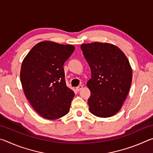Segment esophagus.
Returning <instances> with one entry per match:
<instances>
[{
  "label": "esophagus",
  "instance_id": "obj_1",
  "mask_svg": "<svg viewBox=\"0 0 153 153\" xmlns=\"http://www.w3.org/2000/svg\"><path fill=\"white\" fill-rule=\"evenodd\" d=\"M83 88V86H82V85H79V86H77V88H76V90H77V91H79V90H82Z\"/></svg>",
  "mask_w": 153,
  "mask_h": 153
}]
</instances>
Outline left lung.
Instances as JSON below:
<instances>
[{
	"mask_svg": "<svg viewBox=\"0 0 153 153\" xmlns=\"http://www.w3.org/2000/svg\"><path fill=\"white\" fill-rule=\"evenodd\" d=\"M91 69L87 82L91 92L90 112L98 117H109L121 109L132 81V69L121 49L110 43L95 42L81 45Z\"/></svg>",
	"mask_w": 153,
	"mask_h": 153,
	"instance_id": "1",
	"label": "left lung"
}]
</instances>
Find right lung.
Returning a JSON list of instances; mask_svg holds the SVG:
<instances>
[{
  "label": "right lung",
  "mask_w": 153,
  "mask_h": 153,
  "mask_svg": "<svg viewBox=\"0 0 153 153\" xmlns=\"http://www.w3.org/2000/svg\"><path fill=\"white\" fill-rule=\"evenodd\" d=\"M71 45L42 41L23 60L20 80L24 94L34 110L47 120H56L69 111L74 92L66 86L63 65L74 53Z\"/></svg>",
  "instance_id": "add662e5"
}]
</instances>
